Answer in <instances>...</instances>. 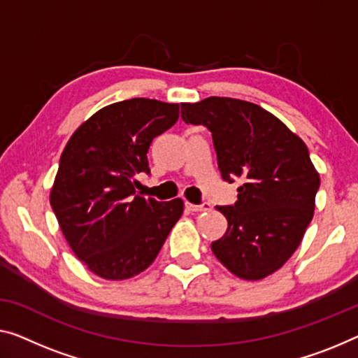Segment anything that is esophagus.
<instances>
[{"label": "esophagus", "instance_id": "obj_1", "mask_svg": "<svg viewBox=\"0 0 358 358\" xmlns=\"http://www.w3.org/2000/svg\"><path fill=\"white\" fill-rule=\"evenodd\" d=\"M185 206H186V209L191 210V212H206V210H210V204H209V202H204V204H199V206L191 204V202H185Z\"/></svg>", "mask_w": 358, "mask_h": 358}]
</instances>
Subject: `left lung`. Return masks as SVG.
Instances as JSON below:
<instances>
[{
    "label": "left lung",
    "instance_id": "obj_1",
    "mask_svg": "<svg viewBox=\"0 0 358 358\" xmlns=\"http://www.w3.org/2000/svg\"><path fill=\"white\" fill-rule=\"evenodd\" d=\"M181 119L212 133L222 178L241 181L238 201L217 206L228 228L212 252L239 278H265L294 254L312 222L320 177L306 143L273 114L241 99L181 103Z\"/></svg>",
    "mask_w": 358,
    "mask_h": 358
}]
</instances>
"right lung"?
<instances>
[{
  "instance_id": "1",
  "label": "right lung",
  "mask_w": 358,
  "mask_h": 358,
  "mask_svg": "<svg viewBox=\"0 0 358 358\" xmlns=\"http://www.w3.org/2000/svg\"><path fill=\"white\" fill-rule=\"evenodd\" d=\"M178 104L133 98L106 106L64 149L50 202L73 254L104 280L131 278L157 257L183 201L136 194L152 140L177 124Z\"/></svg>"
}]
</instances>
